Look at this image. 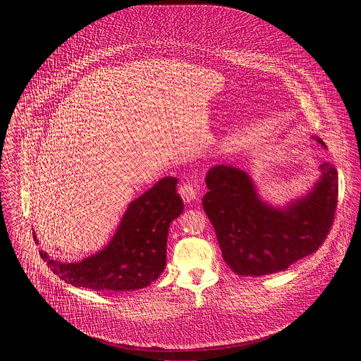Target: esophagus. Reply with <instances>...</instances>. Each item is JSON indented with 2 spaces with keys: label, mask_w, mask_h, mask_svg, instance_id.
I'll list each match as a JSON object with an SVG mask.
<instances>
[{
  "label": "esophagus",
  "mask_w": 361,
  "mask_h": 361,
  "mask_svg": "<svg viewBox=\"0 0 361 361\" xmlns=\"http://www.w3.org/2000/svg\"><path fill=\"white\" fill-rule=\"evenodd\" d=\"M179 193L185 203H192L193 200L197 199V190L195 189L193 183H190V182H183L179 188Z\"/></svg>",
  "instance_id": "esophagus-1"
}]
</instances>
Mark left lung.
<instances>
[{
    "label": "left lung",
    "instance_id": "left-lung-1",
    "mask_svg": "<svg viewBox=\"0 0 361 361\" xmlns=\"http://www.w3.org/2000/svg\"><path fill=\"white\" fill-rule=\"evenodd\" d=\"M324 147V142L317 139ZM321 179L305 199L274 208L258 199L249 175L231 165L208 169L203 208L225 262L238 275H269L315 253L338 206V171L319 165Z\"/></svg>",
    "mask_w": 361,
    "mask_h": 361
}]
</instances>
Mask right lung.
Instances as JSON below:
<instances>
[{
    "label": "right lung",
    "mask_w": 361,
    "mask_h": 361,
    "mask_svg": "<svg viewBox=\"0 0 361 361\" xmlns=\"http://www.w3.org/2000/svg\"><path fill=\"white\" fill-rule=\"evenodd\" d=\"M176 183V178H162L133 200L112 240L100 253L73 264L51 259L43 250L40 257L55 275L73 286L103 292L149 286L166 265L169 224L183 211ZM33 238L37 243L35 233Z\"/></svg>",
    "instance_id": "1"
}]
</instances>
